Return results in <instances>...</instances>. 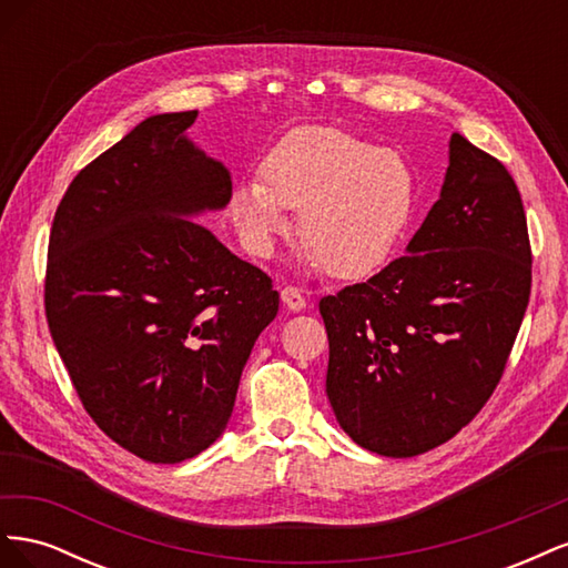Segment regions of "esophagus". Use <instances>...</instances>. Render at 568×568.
<instances>
[{"instance_id": "esophagus-1", "label": "esophagus", "mask_w": 568, "mask_h": 568, "mask_svg": "<svg viewBox=\"0 0 568 568\" xmlns=\"http://www.w3.org/2000/svg\"><path fill=\"white\" fill-rule=\"evenodd\" d=\"M282 301H284L288 311H294V313H301L305 303H307L303 288H298V286H284L282 288Z\"/></svg>"}]
</instances>
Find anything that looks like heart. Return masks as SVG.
Returning a JSON list of instances; mask_svg holds the SVG:
<instances>
[{
  "label": "heart",
  "instance_id": "1",
  "mask_svg": "<svg viewBox=\"0 0 568 568\" xmlns=\"http://www.w3.org/2000/svg\"><path fill=\"white\" fill-rule=\"evenodd\" d=\"M301 209V236L334 277H363L398 244L415 209V178L398 151L372 146L338 128L291 130L263 161V175L239 182L232 215L255 255Z\"/></svg>",
  "mask_w": 568,
  "mask_h": 568
}]
</instances>
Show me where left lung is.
Listing matches in <instances>:
<instances>
[{"mask_svg": "<svg viewBox=\"0 0 568 568\" xmlns=\"http://www.w3.org/2000/svg\"><path fill=\"white\" fill-rule=\"evenodd\" d=\"M530 242L509 170L453 132L440 199L407 253L320 301L326 395L357 445L415 457L488 403L530 298Z\"/></svg>", "mask_w": 568, "mask_h": 568, "instance_id": "1", "label": "left lung"}]
</instances>
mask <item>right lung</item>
I'll list each match as a JSON object with an SVG mask.
<instances>
[{
    "label": "right lung",
    "instance_id": "obj_1",
    "mask_svg": "<svg viewBox=\"0 0 568 568\" xmlns=\"http://www.w3.org/2000/svg\"><path fill=\"white\" fill-rule=\"evenodd\" d=\"M151 115L84 165L51 222L44 313L82 407L156 464L225 432L255 338L277 317L267 274L184 215L225 209L227 168Z\"/></svg>",
    "mask_w": 568,
    "mask_h": 568
}]
</instances>
